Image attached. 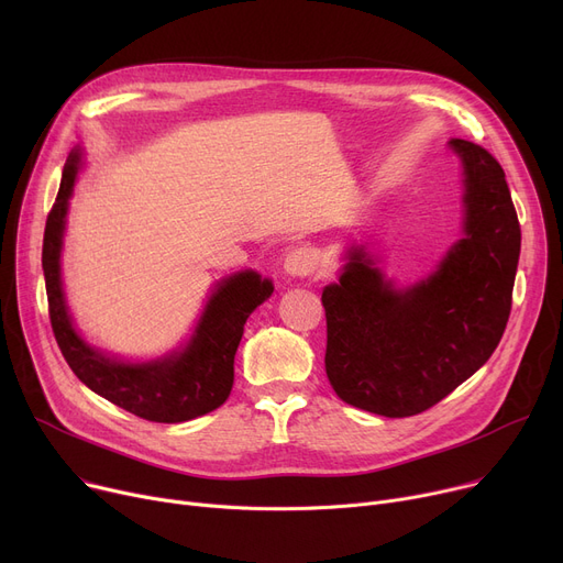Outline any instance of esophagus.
Wrapping results in <instances>:
<instances>
[{"mask_svg":"<svg viewBox=\"0 0 563 563\" xmlns=\"http://www.w3.org/2000/svg\"><path fill=\"white\" fill-rule=\"evenodd\" d=\"M317 266H319V255H317V249H312V246L291 249L283 262L285 274H289L294 278L312 276L317 272Z\"/></svg>","mask_w":563,"mask_h":563,"instance_id":"34e87169","label":"esophagus"}]
</instances>
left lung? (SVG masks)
<instances>
[{
  "label": "left lung",
  "mask_w": 563,
  "mask_h": 563,
  "mask_svg": "<svg viewBox=\"0 0 563 563\" xmlns=\"http://www.w3.org/2000/svg\"><path fill=\"white\" fill-rule=\"evenodd\" d=\"M450 145L465 168V234L438 272L397 291L353 249L321 294L331 386L376 416L410 418L445 399L490 358L509 321L520 223L505 170L477 143Z\"/></svg>",
  "instance_id": "1"
}]
</instances>
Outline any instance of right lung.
Masks as SVG:
<instances>
[{"label": "right lung", "mask_w": 563, "mask_h": 563, "mask_svg": "<svg viewBox=\"0 0 563 563\" xmlns=\"http://www.w3.org/2000/svg\"><path fill=\"white\" fill-rule=\"evenodd\" d=\"M77 166L79 153H73L64 166L62 187L47 214L43 236L47 308L58 349L84 386L136 418L175 424L207 416L228 399L234 380V353L244 335V323L262 301L272 297L274 285L255 272L236 274L221 283L207 301L189 346L170 358L145 365L104 358L75 333L58 274L64 219Z\"/></svg>", "instance_id": "1"}]
</instances>
